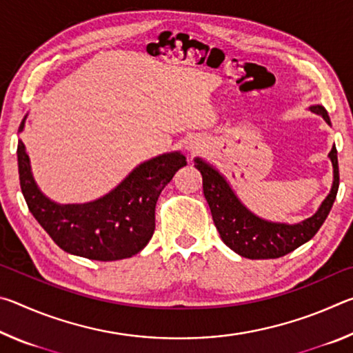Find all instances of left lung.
<instances>
[{
	"instance_id": "1",
	"label": "left lung",
	"mask_w": 353,
	"mask_h": 353,
	"mask_svg": "<svg viewBox=\"0 0 353 353\" xmlns=\"http://www.w3.org/2000/svg\"><path fill=\"white\" fill-rule=\"evenodd\" d=\"M310 110L316 115H321L328 126H332L330 117H328L324 107L312 105ZM328 157H330L333 166V183L330 193L322 201L318 212L313 216L297 224L272 223V221L256 216L238 199L227 179L213 165L196 157L194 166L202 174L204 196L208 207H210L213 223L219 232L221 240L234 252L250 260L279 259V256L290 254L312 240L330 213L339 187L336 148H332Z\"/></svg>"
}]
</instances>
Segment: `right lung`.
I'll list each match as a JSON object with an SVG mask.
<instances>
[{
  "instance_id": "1",
  "label": "right lung",
  "mask_w": 353,
  "mask_h": 353,
  "mask_svg": "<svg viewBox=\"0 0 353 353\" xmlns=\"http://www.w3.org/2000/svg\"><path fill=\"white\" fill-rule=\"evenodd\" d=\"M25 115L19 132L25 129ZM21 193L29 212L59 248L83 259L113 261L129 259L146 246L155 229V204L176 171L187 165L179 151L140 163L129 176L97 201L57 204L41 193L31 171L26 148H17Z\"/></svg>"
}]
</instances>
